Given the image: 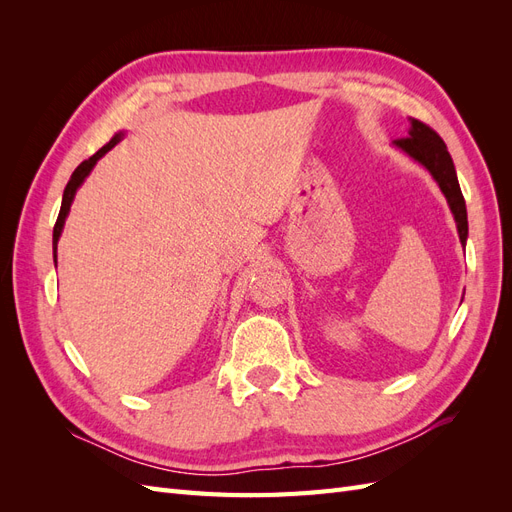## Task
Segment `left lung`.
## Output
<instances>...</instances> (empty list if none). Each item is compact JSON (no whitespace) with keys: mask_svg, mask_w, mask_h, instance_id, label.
<instances>
[{"mask_svg":"<svg viewBox=\"0 0 512 512\" xmlns=\"http://www.w3.org/2000/svg\"><path fill=\"white\" fill-rule=\"evenodd\" d=\"M395 147H399L412 160L418 164H423L431 177L438 181L442 194L448 200V207H451L455 222H457V232H459V241L461 245H466L468 239V211H466V200H463L457 173H455V164L451 153H448L446 145L442 138L438 136L436 130H431L427 123L410 119V132L408 138H397Z\"/></svg>","mask_w":512,"mask_h":512,"instance_id":"obj_1","label":"left lung"}]
</instances>
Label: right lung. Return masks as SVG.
Here are the masks:
<instances>
[{
    "label": "right lung",
    "instance_id": "1",
    "mask_svg": "<svg viewBox=\"0 0 512 512\" xmlns=\"http://www.w3.org/2000/svg\"><path fill=\"white\" fill-rule=\"evenodd\" d=\"M123 138V132H119V134H115L111 141H108L100 151H96L94 156H91L89 160H85V162H81L79 166H76V170L72 173V177H70V181H68V185H66V190H64V198H61V209H59V215H57V222H55V228H53V254H55V267H57V241H59V237H61V230H64V224H66V218H68V213H70V205H72V200H74V194H76V190L81 188V183L85 181V177L91 173V168H94L96 164H98V160L104 156L106 151H111L119 141Z\"/></svg>",
    "mask_w": 512,
    "mask_h": 512
}]
</instances>
